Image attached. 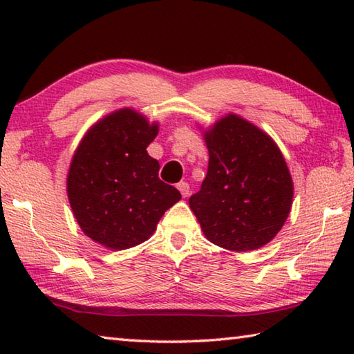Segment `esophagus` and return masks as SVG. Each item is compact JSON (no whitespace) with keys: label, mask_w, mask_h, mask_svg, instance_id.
<instances>
[{"label":"esophagus","mask_w":354,"mask_h":354,"mask_svg":"<svg viewBox=\"0 0 354 354\" xmlns=\"http://www.w3.org/2000/svg\"><path fill=\"white\" fill-rule=\"evenodd\" d=\"M178 190L181 192V195L184 196H189L190 195V185H189V183H185V181H181L178 184Z\"/></svg>","instance_id":"1"}]
</instances>
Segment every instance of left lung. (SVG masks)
Instances as JSON below:
<instances>
[{"label": "left lung", "mask_w": 354, "mask_h": 354, "mask_svg": "<svg viewBox=\"0 0 354 354\" xmlns=\"http://www.w3.org/2000/svg\"><path fill=\"white\" fill-rule=\"evenodd\" d=\"M207 175L189 198L205 236L232 251L261 248L283 227L293 184L283 154L254 124L237 115L205 133Z\"/></svg>", "instance_id": "obj_1"}]
</instances>
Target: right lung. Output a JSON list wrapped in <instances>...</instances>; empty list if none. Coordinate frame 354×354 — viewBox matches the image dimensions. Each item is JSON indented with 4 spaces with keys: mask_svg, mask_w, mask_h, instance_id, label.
<instances>
[{
    "mask_svg": "<svg viewBox=\"0 0 354 354\" xmlns=\"http://www.w3.org/2000/svg\"><path fill=\"white\" fill-rule=\"evenodd\" d=\"M158 124L133 109L98 122L77 147L67 194L84 234L111 250L136 247L153 234L160 217L181 200L159 179V162L147 147Z\"/></svg>",
    "mask_w": 354,
    "mask_h": 354,
    "instance_id": "add662e5",
    "label": "right lung"
}]
</instances>
